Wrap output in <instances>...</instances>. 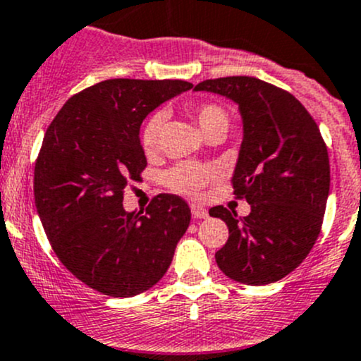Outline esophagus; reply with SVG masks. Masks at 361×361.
Returning a JSON list of instances; mask_svg holds the SVG:
<instances>
[{
	"label": "esophagus",
	"mask_w": 361,
	"mask_h": 361,
	"mask_svg": "<svg viewBox=\"0 0 361 361\" xmlns=\"http://www.w3.org/2000/svg\"><path fill=\"white\" fill-rule=\"evenodd\" d=\"M190 209H192V216H194V218H207L206 207L199 206V204H192Z\"/></svg>",
	"instance_id": "obj_1"
}]
</instances>
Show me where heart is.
I'll list each match as a JSON object with an SVG mask.
<instances>
[{
	"instance_id": "obj_1",
	"label": "heart",
	"mask_w": 361,
	"mask_h": 361,
	"mask_svg": "<svg viewBox=\"0 0 361 361\" xmlns=\"http://www.w3.org/2000/svg\"><path fill=\"white\" fill-rule=\"evenodd\" d=\"M188 110H190V115L194 116V120L201 127L206 137L213 136V134L225 136V133L231 127V115H228V111L221 104L213 103V101L190 104ZM164 122H166V113L164 111H154L145 120L140 133V143L147 155H152L157 150ZM214 176H216V169L213 166L195 162H181L171 167L164 174V181H166V185L173 192L185 195H195Z\"/></svg>"
}]
</instances>
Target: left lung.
I'll return each instance as SVG.
<instances>
[{
	"mask_svg": "<svg viewBox=\"0 0 361 361\" xmlns=\"http://www.w3.org/2000/svg\"><path fill=\"white\" fill-rule=\"evenodd\" d=\"M195 90L238 103L245 129L232 187L251 213L209 209L228 227L214 255L218 267L245 285L279 281L304 262L322 231L330 162L318 123L297 97L253 76L204 80Z\"/></svg>",
	"mask_w": 361,
	"mask_h": 361,
	"instance_id": "obj_1",
	"label": "left lung"
}]
</instances>
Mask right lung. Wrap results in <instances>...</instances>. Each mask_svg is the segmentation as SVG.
I'll list each match as a JSON object with an SVG mask.
<instances>
[{"label":"right lung","mask_w":361,"mask_h":361,"mask_svg":"<svg viewBox=\"0 0 361 361\" xmlns=\"http://www.w3.org/2000/svg\"><path fill=\"white\" fill-rule=\"evenodd\" d=\"M183 80L113 78L69 97L47 129L35 166V202L54 253L75 278L110 297L160 281L190 224L181 197L160 194L147 211L123 209L140 180L145 116L192 89Z\"/></svg>","instance_id":"1"}]
</instances>
